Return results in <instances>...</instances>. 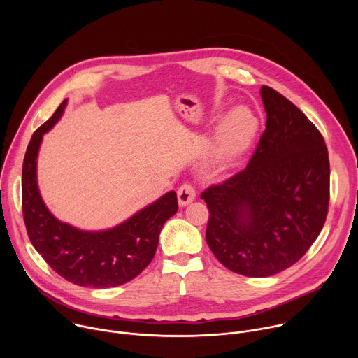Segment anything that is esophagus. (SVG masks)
Masks as SVG:
<instances>
[{
    "mask_svg": "<svg viewBox=\"0 0 358 358\" xmlns=\"http://www.w3.org/2000/svg\"><path fill=\"white\" fill-rule=\"evenodd\" d=\"M177 198L180 207H187L195 199V188L191 184H182L177 191Z\"/></svg>",
    "mask_w": 358,
    "mask_h": 358,
    "instance_id": "34e87169",
    "label": "esophagus"
}]
</instances>
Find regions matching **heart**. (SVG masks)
<instances>
[{"instance_id":"1","label":"heart","mask_w":358,"mask_h":358,"mask_svg":"<svg viewBox=\"0 0 358 358\" xmlns=\"http://www.w3.org/2000/svg\"><path fill=\"white\" fill-rule=\"evenodd\" d=\"M258 117L246 106L234 108L218 124L213 145V160L228 166L242 156L258 131Z\"/></svg>"}]
</instances>
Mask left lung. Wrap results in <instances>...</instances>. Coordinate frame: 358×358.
Listing matches in <instances>:
<instances>
[{
    "mask_svg": "<svg viewBox=\"0 0 358 358\" xmlns=\"http://www.w3.org/2000/svg\"><path fill=\"white\" fill-rule=\"evenodd\" d=\"M266 127L246 169L201 194L207 243L229 271L266 278L294 265L319 236L329 210L330 164L323 136L269 86Z\"/></svg>",
    "mask_w": 358,
    "mask_h": 358,
    "instance_id": "1",
    "label": "left lung"
}]
</instances>
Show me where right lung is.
I'll use <instances>...</instances> for the list:
<instances>
[{"label":"right lung","mask_w":358,"mask_h":358,"mask_svg":"<svg viewBox=\"0 0 358 358\" xmlns=\"http://www.w3.org/2000/svg\"><path fill=\"white\" fill-rule=\"evenodd\" d=\"M68 99L31 137L22 164V214L28 236L46 264L68 282L85 287H115L140 275L155 258L166 221L178 210L169 191L124 222L103 231H83L59 221L41 196L36 160L43 134L61 119Z\"/></svg>","instance_id":"obj_1"}]
</instances>
